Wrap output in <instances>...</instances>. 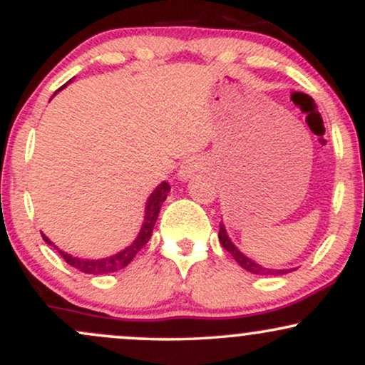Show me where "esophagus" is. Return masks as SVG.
I'll list each match as a JSON object with an SVG mask.
<instances>
[{
  "instance_id": "esophagus-1",
  "label": "esophagus",
  "mask_w": 365,
  "mask_h": 365,
  "mask_svg": "<svg viewBox=\"0 0 365 365\" xmlns=\"http://www.w3.org/2000/svg\"><path fill=\"white\" fill-rule=\"evenodd\" d=\"M200 170V165L197 163V159H185L182 163L178 170V177L182 180H188V178H194L197 175V171Z\"/></svg>"
}]
</instances>
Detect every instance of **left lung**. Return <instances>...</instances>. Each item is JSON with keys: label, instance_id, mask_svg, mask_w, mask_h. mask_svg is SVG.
<instances>
[{"label": "left lung", "instance_id": "1", "mask_svg": "<svg viewBox=\"0 0 365 365\" xmlns=\"http://www.w3.org/2000/svg\"><path fill=\"white\" fill-rule=\"evenodd\" d=\"M217 237H220V242H221V245L225 247V250H228V252L232 254V257L235 259V261L240 264L244 269L249 271V273H254L257 276H267V274L278 276V274H287V273H290V271H292V269H267V267H262L261 264H255L252 259H249L247 255L242 254L240 250H238L237 247L232 244V240H230L228 235H226V230H225L223 223L220 225V235H217Z\"/></svg>", "mask_w": 365, "mask_h": 365}]
</instances>
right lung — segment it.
I'll use <instances>...</instances> for the list:
<instances>
[{
	"label": "right lung",
	"mask_w": 365,
	"mask_h": 365,
	"mask_svg": "<svg viewBox=\"0 0 365 365\" xmlns=\"http://www.w3.org/2000/svg\"><path fill=\"white\" fill-rule=\"evenodd\" d=\"M65 87V86H63ZM170 192V185L166 182H163L161 185H159L156 190L153 192L149 197L148 204H145V216H144V225H142L140 228V233L139 237L133 240L132 245H128L127 249L121 250V252L111 255V257H106V259H98V261H89V259H78V257H72V255L61 252L58 247H54V244L51 240H49L48 237L43 235L46 244L53 245L54 249L60 252V255L63 259H65L66 262L70 264V266L75 267V269L82 271V273H87V274H106V273H115V271H120L123 269L125 266H128L130 262H132V259L135 257L137 252L144 247L145 244L149 242L150 235H153V228L154 225H156L158 221V215H159V209H161V204L165 202L166 195H168Z\"/></svg>",
	"instance_id": "1"
}]
</instances>
